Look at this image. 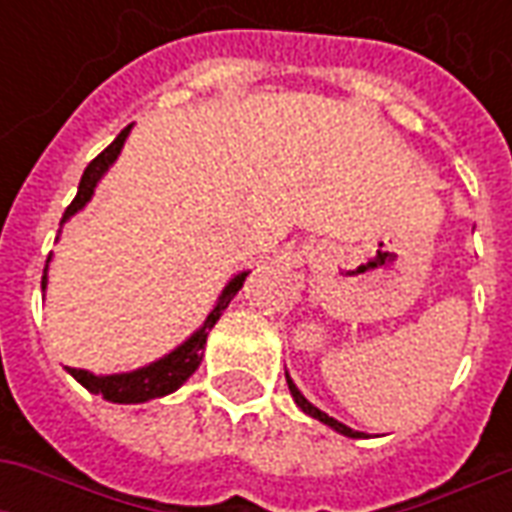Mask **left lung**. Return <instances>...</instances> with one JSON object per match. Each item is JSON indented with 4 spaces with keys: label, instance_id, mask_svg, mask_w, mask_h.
I'll list each match as a JSON object with an SVG mask.
<instances>
[{
    "label": "left lung",
    "instance_id": "left-lung-1",
    "mask_svg": "<svg viewBox=\"0 0 512 512\" xmlns=\"http://www.w3.org/2000/svg\"><path fill=\"white\" fill-rule=\"evenodd\" d=\"M285 378H288L290 395H293V400H296V406H299L301 411H304V414H310L312 419H318V422H323V425H329V428L337 430V433H343V436H348V439H365V433H359V430L348 428V425H343L340 419L329 417L326 411H321V408H318V406H312L310 400H307V397L301 395V389H299V386H296V384H293V378H290L288 373H285Z\"/></svg>",
    "mask_w": 512,
    "mask_h": 512
}]
</instances>
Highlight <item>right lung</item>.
I'll return each mask as SVG.
<instances>
[{
  "mask_svg": "<svg viewBox=\"0 0 512 512\" xmlns=\"http://www.w3.org/2000/svg\"><path fill=\"white\" fill-rule=\"evenodd\" d=\"M131 128L134 126H126L112 145L106 147L101 156H95L87 169H84L82 180H79V191H76V197L73 202L65 208V216H62L60 227L71 216L82 211L87 202L93 200L95 194V186L101 183L109 167L115 164L117 156H120V150L126 145L128 134H131ZM49 263H51V255L46 260V268H43V290L49 285ZM249 277V271H241V274H235L224 290L219 293V299L213 304L211 315L202 321V326L197 332L186 337L178 348H172L169 354H164L161 359L156 362H150L145 367H136V370H128V373H112V376H95L90 370H76V367H68V373H71L84 389H90L93 395H101L104 400L109 403H147V400H156V397H164L169 392H175L178 386H183L189 381V376L200 367L202 362V354H205V340H208V332H211L216 321L222 318V312L227 310V304L235 299V293L244 288V279Z\"/></svg>",
  "mask_w": 512,
  "mask_h": 512,
  "instance_id": "obj_1",
  "label": "right lung"
}]
</instances>
